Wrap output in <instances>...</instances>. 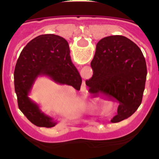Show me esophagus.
I'll return each mask as SVG.
<instances>
[{"label": "esophagus", "mask_w": 159, "mask_h": 159, "mask_svg": "<svg viewBox=\"0 0 159 159\" xmlns=\"http://www.w3.org/2000/svg\"><path fill=\"white\" fill-rule=\"evenodd\" d=\"M83 91H84H84H85V90H83Z\"/></svg>", "instance_id": "34e87169"}]
</instances>
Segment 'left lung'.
I'll return each instance as SVG.
<instances>
[{"instance_id":"obj_1","label":"left lung","mask_w":159,"mask_h":159,"mask_svg":"<svg viewBox=\"0 0 159 159\" xmlns=\"http://www.w3.org/2000/svg\"><path fill=\"white\" fill-rule=\"evenodd\" d=\"M91 67L93 75L86 80L89 92L103 94L119 103L111 121L119 123L132 116L141 104L147 74L139 48L123 36L102 38L97 43Z\"/></svg>"}]
</instances>
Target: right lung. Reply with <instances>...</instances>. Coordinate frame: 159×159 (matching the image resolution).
Returning <instances> with one entry per match:
<instances>
[{"label": "right lung", "instance_id": "add662e5", "mask_svg": "<svg viewBox=\"0 0 159 159\" xmlns=\"http://www.w3.org/2000/svg\"><path fill=\"white\" fill-rule=\"evenodd\" d=\"M39 75H47L57 84H67L80 91L82 78L71 62L69 45L65 39L54 34L36 36L23 48L14 71L19 109L32 123L49 128L55 127L57 122L43 113L29 98Z\"/></svg>", "mask_w": 159, "mask_h": 159}]
</instances>
